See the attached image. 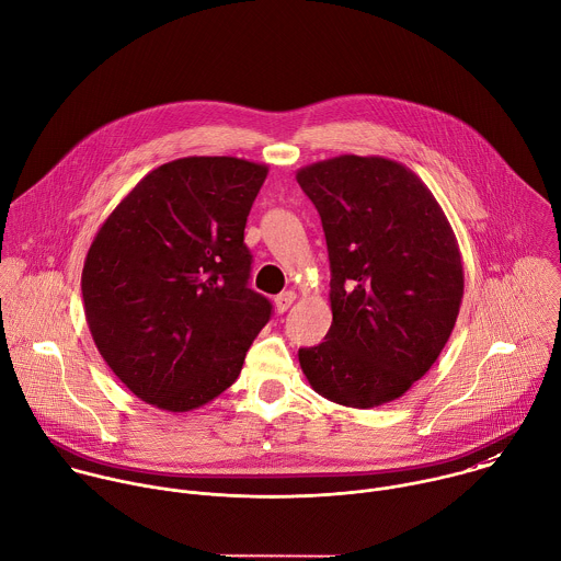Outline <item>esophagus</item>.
<instances>
[{
    "label": "esophagus",
    "mask_w": 561,
    "mask_h": 561,
    "mask_svg": "<svg viewBox=\"0 0 561 561\" xmlns=\"http://www.w3.org/2000/svg\"><path fill=\"white\" fill-rule=\"evenodd\" d=\"M297 299V295L293 293V290H284V293H279L277 297H275V308H277V312H286L290 306H293V301Z\"/></svg>",
    "instance_id": "1"
}]
</instances>
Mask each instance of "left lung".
Instances as JSON below:
<instances>
[{"label": "left lung", "mask_w": 561, "mask_h": 561, "mask_svg": "<svg viewBox=\"0 0 561 561\" xmlns=\"http://www.w3.org/2000/svg\"><path fill=\"white\" fill-rule=\"evenodd\" d=\"M330 257L332 325L299 365L323 399L367 410L403 397L456 325L465 273L454 229L425 182L381 156L297 171Z\"/></svg>", "instance_id": "left-lung-1"}]
</instances>
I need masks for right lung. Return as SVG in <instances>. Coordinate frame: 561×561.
I'll use <instances>...</instances> for the list:
<instances>
[{"label": "right lung", "mask_w": 561, "mask_h": 561, "mask_svg": "<svg viewBox=\"0 0 561 561\" xmlns=\"http://www.w3.org/2000/svg\"><path fill=\"white\" fill-rule=\"evenodd\" d=\"M268 173L233 156L149 171L101 225L81 293L92 339L125 388L192 412L236 383L271 301L249 288L244 227Z\"/></svg>", "instance_id": "right-lung-1"}]
</instances>
